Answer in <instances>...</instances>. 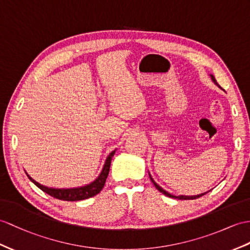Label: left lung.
Masks as SVG:
<instances>
[{
	"mask_svg": "<svg viewBox=\"0 0 250 250\" xmlns=\"http://www.w3.org/2000/svg\"><path fill=\"white\" fill-rule=\"evenodd\" d=\"M210 76H211V79H212V82L213 83H214L215 84H216V86L218 87V88H221V86H220V84H218L217 83V82L215 81V77L214 76H213L212 74H210ZM222 89V88H221ZM148 175H149V177H150V180H151V182H153V184H154V186H155V188H157V190L158 191H160L162 194H164V195H166V196H168V197H172V198H176V199H196V198H198V197H200V196H203V195H205V194L206 193H208V192H205V193H202V194H198V195H193V196H186V195H179V196H175V195H172V194L171 193H168L167 191H166V190H163V188L159 186V185H157L156 184V182H155V180L153 179V177H151V176H150V174L148 173Z\"/></svg>",
	"mask_w": 250,
	"mask_h": 250,
	"instance_id": "left-lung-1",
	"label": "left lung"
}]
</instances>
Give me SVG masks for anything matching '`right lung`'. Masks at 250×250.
Returning a JSON list of instances; mask_svg holds the SVG:
<instances>
[{
    "label": "right lung",
    "mask_w": 250,
    "mask_h": 250,
    "mask_svg": "<svg viewBox=\"0 0 250 250\" xmlns=\"http://www.w3.org/2000/svg\"><path fill=\"white\" fill-rule=\"evenodd\" d=\"M115 150H112L110 154L108 155L106 158V161L104 163V167H103L102 171L100 175L88 185H84L82 187H77V188H48L45 186L40 185L39 182L34 180L30 176L26 173L28 179L37 186L40 190L45 192L48 195H51L54 198H57L60 200H66V202H77V200H83L92 197L96 194H99L102 188H104L105 182L107 179V176L109 174V169H110V164L112 157L115 154Z\"/></svg>",
    "instance_id": "1"
}]
</instances>
